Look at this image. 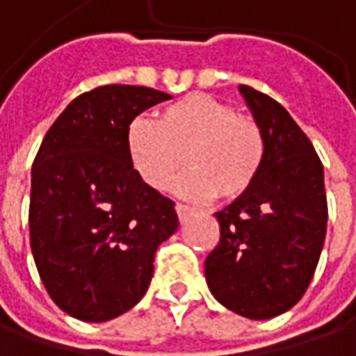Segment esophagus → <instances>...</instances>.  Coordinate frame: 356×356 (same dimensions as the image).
I'll return each instance as SVG.
<instances>
[{"label": "esophagus", "instance_id": "obj_1", "mask_svg": "<svg viewBox=\"0 0 356 356\" xmlns=\"http://www.w3.org/2000/svg\"><path fill=\"white\" fill-rule=\"evenodd\" d=\"M175 212H177L179 220H185V218H187V216H189L193 210H191L189 206H185V204H177V206H175Z\"/></svg>", "mask_w": 356, "mask_h": 356}]
</instances>
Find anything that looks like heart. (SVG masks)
I'll list each match as a JSON object with an SVG mask.
<instances>
[{"instance_id":"heart-1","label":"heart","mask_w":356,"mask_h":356,"mask_svg":"<svg viewBox=\"0 0 356 356\" xmlns=\"http://www.w3.org/2000/svg\"><path fill=\"white\" fill-rule=\"evenodd\" d=\"M134 173L150 189L165 191L185 163L189 171L175 191L189 200L245 195L266 159L261 127L233 105L210 95H187L163 107L154 121L136 117L125 129Z\"/></svg>"}]
</instances>
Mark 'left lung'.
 I'll return each mask as SVG.
<instances>
[{"instance_id":"obj_1","label":"left lung","mask_w":356,"mask_h":356,"mask_svg":"<svg viewBox=\"0 0 356 356\" xmlns=\"http://www.w3.org/2000/svg\"><path fill=\"white\" fill-rule=\"evenodd\" d=\"M266 138V159L245 195L216 212L220 243L206 257V282L227 309L270 320L307 291L320 261L327 202L314 144L289 111L239 86Z\"/></svg>"}]
</instances>
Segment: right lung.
I'll use <instances>...</instances> for the list:
<instances>
[{
  "instance_id": "obj_1",
  "label": "right lung",
  "mask_w": 356,
  "mask_h": 356,
  "mask_svg": "<svg viewBox=\"0 0 356 356\" xmlns=\"http://www.w3.org/2000/svg\"><path fill=\"white\" fill-rule=\"evenodd\" d=\"M171 95L127 84L74 99L49 127L31 187V248L59 309L108 321L148 291L154 253L179 227L175 204L150 189L127 161L125 129Z\"/></svg>"
}]
</instances>
